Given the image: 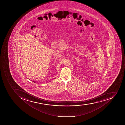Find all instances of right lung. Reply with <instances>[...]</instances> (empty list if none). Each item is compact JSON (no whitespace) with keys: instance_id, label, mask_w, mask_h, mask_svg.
I'll return each instance as SVG.
<instances>
[{"instance_id":"right-lung-1","label":"right lung","mask_w":125,"mask_h":125,"mask_svg":"<svg viewBox=\"0 0 125 125\" xmlns=\"http://www.w3.org/2000/svg\"><path fill=\"white\" fill-rule=\"evenodd\" d=\"M33 82H34V83H35V82H34V81H33Z\"/></svg>"}]
</instances>
